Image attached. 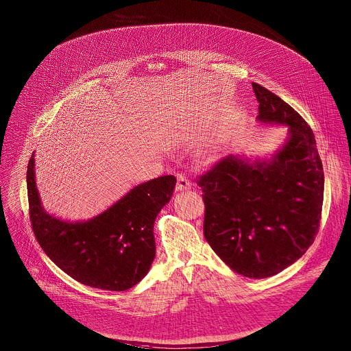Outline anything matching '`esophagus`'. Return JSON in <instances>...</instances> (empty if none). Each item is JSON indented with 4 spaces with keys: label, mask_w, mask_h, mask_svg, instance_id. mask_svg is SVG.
<instances>
[{
    "label": "esophagus",
    "mask_w": 351,
    "mask_h": 351,
    "mask_svg": "<svg viewBox=\"0 0 351 351\" xmlns=\"http://www.w3.org/2000/svg\"><path fill=\"white\" fill-rule=\"evenodd\" d=\"M193 183L189 180V178L183 173L178 175V183H176V191H187L190 190Z\"/></svg>",
    "instance_id": "obj_1"
}]
</instances>
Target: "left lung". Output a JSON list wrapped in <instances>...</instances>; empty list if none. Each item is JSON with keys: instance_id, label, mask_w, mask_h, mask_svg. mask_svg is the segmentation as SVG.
Segmentation results:
<instances>
[{"instance_id": "8db88e82", "label": "left lung", "mask_w": 351, "mask_h": 351, "mask_svg": "<svg viewBox=\"0 0 351 351\" xmlns=\"http://www.w3.org/2000/svg\"><path fill=\"white\" fill-rule=\"evenodd\" d=\"M256 121L287 126L273 154L228 156L197 183L205 239L234 273L269 278L298 261L319 229L324 173L313 132L287 103L259 84Z\"/></svg>"}]
</instances>
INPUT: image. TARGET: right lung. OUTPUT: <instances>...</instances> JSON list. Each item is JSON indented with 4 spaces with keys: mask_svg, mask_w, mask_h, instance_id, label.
Returning a JSON list of instances; mask_svg holds the SVG:
<instances>
[{
    "mask_svg": "<svg viewBox=\"0 0 351 351\" xmlns=\"http://www.w3.org/2000/svg\"><path fill=\"white\" fill-rule=\"evenodd\" d=\"M176 178L160 176L133 187L100 214L68 221L45 210L35 180V152L28 161L27 190L35 237L46 255L73 280L101 290L123 291L149 271L157 214L171 201Z\"/></svg>",
    "mask_w": 351,
    "mask_h": 351,
    "instance_id": "obj_1",
    "label": "right lung"
}]
</instances>
